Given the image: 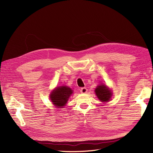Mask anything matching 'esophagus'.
<instances>
[{
	"label": "esophagus",
	"mask_w": 153,
	"mask_h": 153,
	"mask_svg": "<svg viewBox=\"0 0 153 153\" xmlns=\"http://www.w3.org/2000/svg\"><path fill=\"white\" fill-rule=\"evenodd\" d=\"M80 91H81V93H82V94H85L87 92V89L86 87H82L81 89H80Z\"/></svg>",
	"instance_id": "obj_1"
}]
</instances>
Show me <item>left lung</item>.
Masks as SVG:
<instances>
[{"instance_id": "1", "label": "left lung", "mask_w": 153, "mask_h": 153, "mask_svg": "<svg viewBox=\"0 0 153 153\" xmlns=\"http://www.w3.org/2000/svg\"><path fill=\"white\" fill-rule=\"evenodd\" d=\"M97 97L101 102H106L110 100L111 95V91L105 85H99L95 90Z\"/></svg>"}]
</instances>
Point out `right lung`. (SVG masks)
Instances as JSON below:
<instances>
[{"label":"right lung","instance_id":"obj_1","mask_svg":"<svg viewBox=\"0 0 153 153\" xmlns=\"http://www.w3.org/2000/svg\"><path fill=\"white\" fill-rule=\"evenodd\" d=\"M72 94V91L69 87L61 86L53 91L50 95V99L54 105L57 107H62L66 105Z\"/></svg>","mask_w":153,"mask_h":153}]
</instances>
